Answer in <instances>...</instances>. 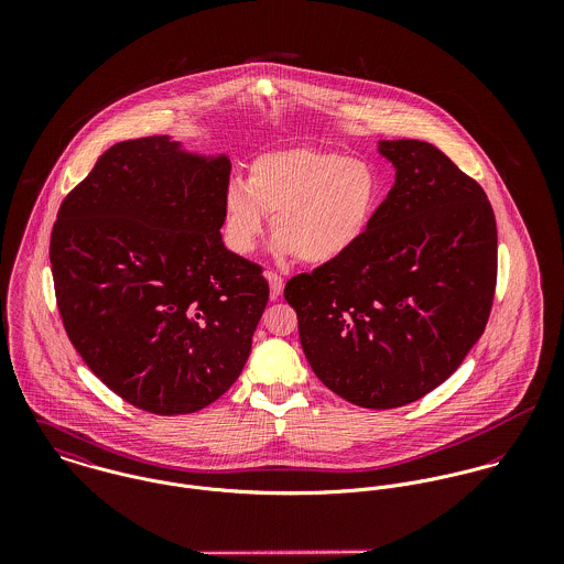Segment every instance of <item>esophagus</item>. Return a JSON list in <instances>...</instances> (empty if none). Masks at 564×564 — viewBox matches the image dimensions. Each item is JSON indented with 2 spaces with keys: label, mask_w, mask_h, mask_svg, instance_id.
<instances>
[{
  "label": "esophagus",
  "mask_w": 564,
  "mask_h": 564,
  "mask_svg": "<svg viewBox=\"0 0 564 564\" xmlns=\"http://www.w3.org/2000/svg\"><path fill=\"white\" fill-rule=\"evenodd\" d=\"M264 275H267V280H269L271 300H278V297L282 295V291H284V278H282V275H278L275 271H267Z\"/></svg>",
  "instance_id": "esophagus-1"
}]
</instances>
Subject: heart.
Instances as JSON below:
<instances>
[{
	"label": "heart",
	"mask_w": 564,
	"mask_h": 564,
	"mask_svg": "<svg viewBox=\"0 0 564 564\" xmlns=\"http://www.w3.org/2000/svg\"><path fill=\"white\" fill-rule=\"evenodd\" d=\"M384 193L382 171L367 159L313 148L273 150L249 164L247 182H228L226 241L237 253H251L273 215L280 251L327 264L367 239Z\"/></svg>",
	"instance_id": "heart-1"
}]
</instances>
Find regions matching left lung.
<instances>
[{
  "label": "left lung",
  "instance_id": "8db88e82",
  "mask_svg": "<svg viewBox=\"0 0 564 564\" xmlns=\"http://www.w3.org/2000/svg\"><path fill=\"white\" fill-rule=\"evenodd\" d=\"M395 184L351 253L286 282L304 354L362 408L443 384L482 336L497 284V226L482 186L425 141H380Z\"/></svg>",
  "mask_w": 564,
  "mask_h": 564
}]
</instances>
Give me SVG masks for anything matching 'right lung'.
<instances>
[{
	"instance_id": "obj_1",
	"label": "right lung",
	"mask_w": 564,
	"mask_h": 564,
	"mask_svg": "<svg viewBox=\"0 0 564 564\" xmlns=\"http://www.w3.org/2000/svg\"><path fill=\"white\" fill-rule=\"evenodd\" d=\"M232 164L169 137L121 141L63 199L50 260L86 367L121 400L188 414L241 376L269 284L221 241Z\"/></svg>"
}]
</instances>
